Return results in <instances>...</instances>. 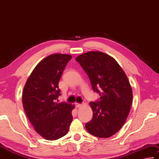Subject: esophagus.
Masks as SVG:
<instances>
[{
  "instance_id": "obj_1",
  "label": "esophagus",
  "mask_w": 159,
  "mask_h": 159,
  "mask_svg": "<svg viewBox=\"0 0 159 159\" xmlns=\"http://www.w3.org/2000/svg\"><path fill=\"white\" fill-rule=\"evenodd\" d=\"M82 106V105L81 103H75V106H76L77 108H80V107H81Z\"/></svg>"
}]
</instances>
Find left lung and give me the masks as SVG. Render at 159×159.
Masks as SVG:
<instances>
[{
    "instance_id": "1",
    "label": "left lung",
    "mask_w": 159,
    "mask_h": 159,
    "mask_svg": "<svg viewBox=\"0 0 159 159\" xmlns=\"http://www.w3.org/2000/svg\"><path fill=\"white\" fill-rule=\"evenodd\" d=\"M89 77L99 101L90 102L92 120L85 125L91 134L108 138L117 133L125 122L132 103L131 85L123 70L115 59L100 51H89L77 56Z\"/></svg>"
}]
</instances>
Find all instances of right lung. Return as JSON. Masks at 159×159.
<instances>
[{"mask_svg":"<svg viewBox=\"0 0 159 159\" xmlns=\"http://www.w3.org/2000/svg\"><path fill=\"white\" fill-rule=\"evenodd\" d=\"M72 56L52 54L37 64L25 83L22 103L29 120L36 132L47 140L65 136L72 121L75 105L57 103L61 95L58 82Z\"/></svg>","mask_w":159,"mask_h":159,"instance_id":"right-lung-1","label":"right lung"}]
</instances>
